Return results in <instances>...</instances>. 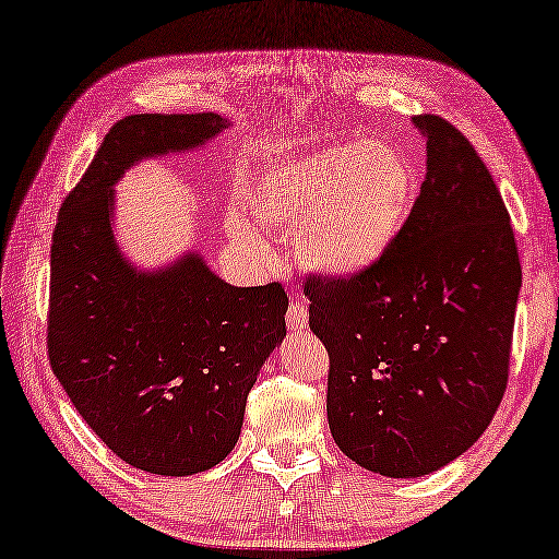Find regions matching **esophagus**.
Listing matches in <instances>:
<instances>
[{"label":"esophagus","instance_id":"obj_1","mask_svg":"<svg viewBox=\"0 0 559 559\" xmlns=\"http://www.w3.org/2000/svg\"><path fill=\"white\" fill-rule=\"evenodd\" d=\"M286 321H288V329L290 331H304L308 326V308L304 301H294L288 308L286 313Z\"/></svg>","mask_w":559,"mask_h":559}]
</instances>
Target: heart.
<instances>
[{"label":"heart","mask_w":559,"mask_h":559,"mask_svg":"<svg viewBox=\"0 0 559 559\" xmlns=\"http://www.w3.org/2000/svg\"><path fill=\"white\" fill-rule=\"evenodd\" d=\"M416 203V170L384 140H348L288 155L255 173L243 190L253 226L294 238L304 265L348 278L373 269L399 243ZM230 236L261 255L263 243L233 215Z\"/></svg>","instance_id":"heart-1"}]
</instances>
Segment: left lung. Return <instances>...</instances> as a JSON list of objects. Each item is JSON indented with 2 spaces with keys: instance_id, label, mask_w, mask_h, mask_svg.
I'll return each instance as SVG.
<instances>
[{
  "instance_id": "8db88e82",
  "label": "left lung",
  "mask_w": 559,
  "mask_h": 559,
  "mask_svg": "<svg viewBox=\"0 0 559 559\" xmlns=\"http://www.w3.org/2000/svg\"><path fill=\"white\" fill-rule=\"evenodd\" d=\"M427 178L384 261L306 278L308 326L329 352L333 441L364 469L424 477L492 421L507 389L522 269L487 165L452 122L412 120Z\"/></svg>"
}]
</instances>
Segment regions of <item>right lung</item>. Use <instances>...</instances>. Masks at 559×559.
<instances>
[{"label":"right lung","instance_id":"right-lung-1","mask_svg":"<svg viewBox=\"0 0 559 559\" xmlns=\"http://www.w3.org/2000/svg\"><path fill=\"white\" fill-rule=\"evenodd\" d=\"M215 112L130 115L64 198L52 236L47 348L90 429L138 469L188 477L240 437L248 391L286 336L281 283L238 288L186 253L132 265L115 240L112 186L147 157L186 153L228 128Z\"/></svg>","mask_w":559,"mask_h":559}]
</instances>
